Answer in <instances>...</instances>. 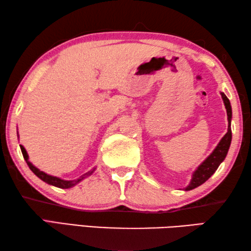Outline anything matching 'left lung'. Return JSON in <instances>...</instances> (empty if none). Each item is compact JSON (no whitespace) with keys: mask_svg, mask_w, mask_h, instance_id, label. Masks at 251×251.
Here are the masks:
<instances>
[{"mask_svg":"<svg viewBox=\"0 0 251 251\" xmlns=\"http://www.w3.org/2000/svg\"><path fill=\"white\" fill-rule=\"evenodd\" d=\"M222 97L224 100L225 106H226L227 109V116H228V131L226 135L222 138V141L219 142L218 146L215 148V151L211 152L210 156L203 161V163L197 168V171L194 173L193 179L190 181V184L187 186L186 190H192L196 187L201 186L203 184L208 178H210V176L214 174L216 171H217L218 166L220 163L226 158V155L229 150V146H230L231 143V127H230V123H231V106H230V101L227 99V96L222 93Z\"/></svg>","mask_w":251,"mask_h":251,"instance_id":"8db88e82","label":"left lung"}]
</instances>
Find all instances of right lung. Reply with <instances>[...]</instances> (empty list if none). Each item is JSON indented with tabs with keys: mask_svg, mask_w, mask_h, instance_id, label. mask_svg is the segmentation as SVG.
Segmentation results:
<instances>
[{
	"mask_svg": "<svg viewBox=\"0 0 251 251\" xmlns=\"http://www.w3.org/2000/svg\"><path fill=\"white\" fill-rule=\"evenodd\" d=\"M20 147H21V151H22V154H23L24 159H25V161H26V164H27V166L29 167V169H31V171L34 174H35L37 177L41 178V179L43 180V181L48 182V184H50V185H53L55 187H58V188H70V187H73L74 185L77 184L78 181L82 180L83 178H85V177L88 176V175H91V174L93 173V171L92 172H88L86 174H84L83 176H80L79 178H77V179H74V180H63V179H61V178H57V177L48 175V174L41 172L40 169H37L36 167H34L33 165L28 161V156H27L26 151H25V148L22 145H20Z\"/></svg>",
	"mask_w": 251,
	"mask_h": 251,
	"instance_id": "right-lung-1",
	"label": "right lung"
}]
</instances>
